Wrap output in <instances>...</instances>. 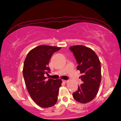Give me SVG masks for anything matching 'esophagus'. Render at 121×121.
I'll list each match as a JSON object with an SVG mask.
<instances>
[{"label":"esophagus","mask_w":121,"mask_h":121,"mask_svg":"<svg viewBox=\"0 0 121 121\" xmlns=\"http://www.w3.org/2000/svg\"><path fill=\"white\" fill-rule=\"evenodd\" d=\"M62 82H63V83H66L68 82V81L67 80H65V79H63L62 80Z\"/></svg>","instance_id":"obj_1"}]
</instances>
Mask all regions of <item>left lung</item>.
Returning a JSON list of instances; mask_svg holds the SVG:
<instances>
[{"instance_id": "left-lung-1", "label": "left lung", "mask_w": 121, "mask_h": 121, "mask_svg": "<svg viewBox=\"0 0 121 121\" xmlns=\"http://www.w3.org/2000/svg\"><path fill=\"white\" fill-rule=\"evenodd\" d=\"M70 50L76 60L78 70L82 74L83 83L73 93L76 101L82 104L90 102L96 96L101 83V64L97 55L91 49L82 45L71 46Z\"/></svg>"}]
</instances>
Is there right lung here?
<instances>
[{
    "instance_id": "right-lung-1",
    "label": "right lung",
    "mask_w": 121,
    "mask_h": 121,
    "mask_svg": "<svg viewBox=\"0 0 121 121\" xmlns=\"http://www.w3.org/2000/svg\"><path fill=\"white\" fill-rule=\"evenodd\" d=\"M61 47L40 45L30 50L25 59L23 75L28 92L38 106L47 108L54 106L58 100L60 79H48L50 70L49 62L51 56Z\"/></svg>"
}]
</instances>
